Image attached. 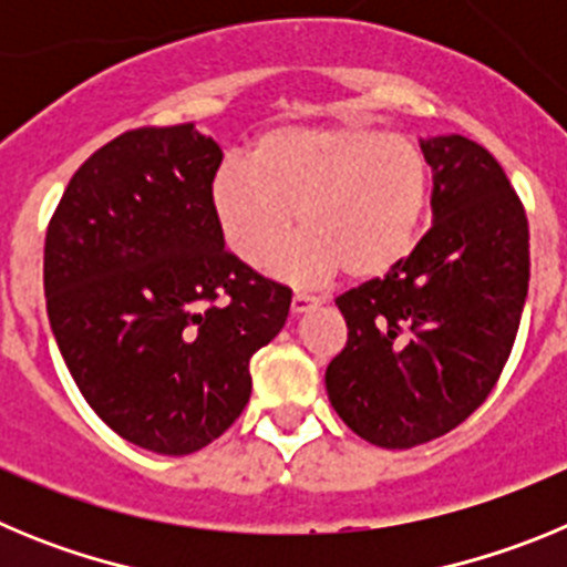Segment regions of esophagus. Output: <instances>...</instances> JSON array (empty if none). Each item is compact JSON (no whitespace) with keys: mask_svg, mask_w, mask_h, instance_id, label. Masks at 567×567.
<instances>
[{"mask_svg":"<svg viewBox=\"0 0 567 567\" xmlns=\"http://www.w3.org/2000/svg\"><path fill=\"white\" fill-rule=\"evenodd\" d=\"M320 303V298H315V295H307V292H295L292 295V315H303L309 312V309H315Z\"/></svg>","mask_w":567,"mask_h":567,"instance_id":"34e87169","label":"esophagus"}]
</instances>
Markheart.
Wrapping results in <instances>:
<instances>
[{"mask_svg": "<svg viewBox=\"0 0 567 567\" xmlns=\"http://www.w3.org/2000/svg\"><path fill=\"white\" fill-rule=\"evenodd\" d=\"M209 204L229 252L247 264L267 258L299 215L305 233L267 260L275 278L318 284L343 269L374 280L417 247L432 162L412 135L374 124L275 127L258 135L249 164H221Z\"/></svg>", "mask_w": 567, "mask_h": 567, "instance_id": "heart-1", "label": "heart"}]
</instances>
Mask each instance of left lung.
Returning a JSON list of instances; mask_svg holds the SVG:
<instances>
[{"label": "left lung", "instance_id": "obj_1", "mask_svg": "<svg viewBox=\"0 0 567 567\" xmlns=\"http://www.w3.org/2000/svg\"><path fill=\"white\" fill-rule=\"evenodd\" d=\"M420 147L432 229L392 272L334 300L349 340L327 369L329 403L380 449L429 443L477 412L528 298V218L497 158L465 135Z\"/></svg>", "mask_w": 567, "mask_h": 567}]
</instances>
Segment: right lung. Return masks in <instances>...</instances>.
<instances>
[{"label":"right lung","mask_w":567,"mask_h":567,"mask_svg":"<svg viewBox=\"0 0 567 567\" xmlns=\"http://www.w3.org/2000/svg\"><path fill=\"white\" fill-rule=\"evenodd\" d=\"M221 158L195 124L127 130L76 169L44 238L50 329L79 392L118 437L169 457L238 420L249 358L292 303L224 249Z\"/></svg>","instance_id":"1"}]
</instances>
